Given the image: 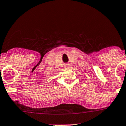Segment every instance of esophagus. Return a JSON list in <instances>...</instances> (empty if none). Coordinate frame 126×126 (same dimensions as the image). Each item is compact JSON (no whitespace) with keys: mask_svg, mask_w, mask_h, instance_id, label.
<instances>
[{"mask_svg":"<svg viewBox=\"0 0 126 126\" xmlns=\"http://www.w3.org/2000/svg\"><path fill=\"white\" fill-rule=\"evenodd\" d=\"M64 68H65V69H69V68H71V64H66V65L64 66Z\"/></svg>","mask_w":126,"mask_h":126,"instance_id":"1","label":"esophagus"}]
</instances>
